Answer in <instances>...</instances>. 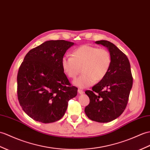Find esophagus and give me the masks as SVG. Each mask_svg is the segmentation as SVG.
Wrapping results in <instances>:
<instances>
[{"instance_id": "1", "label": "esophagus", "mask_w": 150, "mask_h": 150, "mask_svg": "<svg viewBox=\"0 0 150 150\" xmlns=\"http://www.w3.org/2000/svg\"><path fill=\"white\" fill-rule=\"evenodd\" d=\"M78 93L80 94V95H82V94L84 93V92H83V91H82V89H78Z\"/></svg>"}]
</instances>
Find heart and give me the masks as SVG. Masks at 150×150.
I'll list each match as a JSON object with an SVG mask.
<instances>
[{
	"label": "heart",
	"instance_id": "1",
	"mask_svg": "<svg viewBox=\"0 0 150 150\" xmlns=\"http://www.w3.org/2000/svg\"><path fill=\"white\" fill-rule=\"evenodd\" d=\"M111 61L110 54L107 50L84 45L74 50L73 57H62L61 66L70 79H75L82 68L83 74L73 83L80 88H86L105 77L110 69Z\"/></svg>",
	"mask_w": 150,
	"mask_h": 150
}]
</instances>
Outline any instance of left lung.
<instances>
[{
  "label": "left lung",
  "instance_id": "left-lung-1",
  "mask_svg": "<svg viewBox=\"0 0 150 150\" xmlns=\"http://www.w3.org/2000/svg\"><path fill=\"white\" fill-rule=\"evenodd\" d=\"M95 43L105 47L111 56V65L107 74L85 93L89 96V104L85 113L90 120L107 123L116 119L127 107L133 84L130 64L127 55L116 45L106 40Z\"/></svg>",
  "mask_w": 150,
  "mask_h": 150
}]
</instances>
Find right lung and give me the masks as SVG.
<instances>
[{
    "label": "right lung",
    "instance_id": "right-lung-1",
    "mask_svg": "<svg viewBox=\"0 0 150 150\" xmlns=\"http://www.w3.org/2000/svg\"><path fill=\"white\" fill-rule=\"evenodd\" d=\"M75 43L50 40L26 54L17 75V93L23 110L43 123L61 119L68 101L77 95L61 66V59Z\"/></svg>",
    "mask_w": 150,
    "mask_h": 150
}]
</instances>
